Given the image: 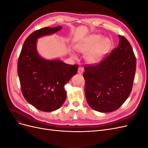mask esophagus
I'll use <instances>...</instances> for the list:
<instances>
[{
	"label": "esophagus",
	"instance_id": "1",
	"mask_svg": "<svg viewBox=\"0 0 148 148\" xmlns=\"http://www.w3.org/2000/svg\"><path fill=\"white\" fill-rule=\"evenodd\" d=\"M83 68L82 66H79L78 68V73L81 75L83 73Z\"/></svg>",
	"mask_w": 148,
	"mask_h": 148
}]
</instances>
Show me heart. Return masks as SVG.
Here are the masks:
<instances>
[{
	"instance_id": "heart-1",
	"label": "heart",
	"mask_w": 148,
	"mask_h": 148,
	"mask_svg": "<svg viewBox=\"0 0 148 148\" xmlns=\"http://www.w3.org/2000/svg\"><path fill=\"white\" fill-rule=\"evenodd\" d=\"M112 42L109 38H104L101 34H92L88 37L85 41L76 46L77 51L86 53L84 59L88 64H95L99 62L111 48ZM70 55L73 59H77V56L70 51Z\"/></svg>"
}]
</instances>
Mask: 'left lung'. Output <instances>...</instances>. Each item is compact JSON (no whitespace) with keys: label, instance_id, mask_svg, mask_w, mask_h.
<instances>
[{"label":"left lung","instance_id":"8db88e82","mask_svg":"<svg viewBox=\"0 0 148 148\" xmlns=\"http://www.w3.org/2000/svg\"><path fill=\"white\" fill-rule=\"evenodd\" d=\"M117 47L99 64L84 67V92L89 106L100 112L118 109L130 94L136 57L128 40L119 35Z\"/></svg>","mask_w":148,"mask_h":148}]
</instances>
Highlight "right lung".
I'll use <instances>...</instances> for the list:
<instances>
[{"mask_svg":"<svg viewBox=\"0 0 148 148\" xmlns=\"http://www.w3.org/2000/svg\"><path fill=\"white\" fill-rule=\"evenodd\" d=\"M61 29V26L46 27L31 33L25 40L18 61V75L24 97L44 112L54 111L62 106L66 97L65 84L78 71V65L66 64L58 59H45L37 51L38 38Z\"/></svg>","mask_w":148,"mask_h":148,"instance_id":"1","label":"right lung"}]
</instances>
